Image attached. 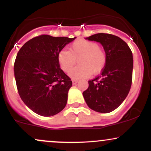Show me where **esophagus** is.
<instances>
[{
    "instance_id": "obj_1",
    "label": "esophagus",
    "mask_w": 151,
    "mask_h": 151,
    "mask_svg": "<svg viewBox=\"0 0 151 151\" xmlns=\"http://www.w3.org/2000/svg\"><path fill=\"white\" fill-rule=\"evenodd\" d=\"M77 82H78L77 80H74V79L72 80V84H76Z\"/></svg>"
}]
</instances>
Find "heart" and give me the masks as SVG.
<instances>
[{"label": "heart", "instance_id": "1", "mask_svg": "<svg viewBox=\"0 0 151 151\" xmlns=\"http://www.w3.org/2000/svg\"><path fill=\"white\" fill-rule=\"evenodd\" d=\"M58 60L65 72H70L77 60L79 65L71 71L70 76L74 79H80L89 77L91 73H99L105 67L106 55L96 42L77 40L70 45V51L59 52Z\"/></svg>", "mask_w": 151, "mask_h": 151}]
</instances>
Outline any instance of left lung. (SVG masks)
Segmentation results:
<instances>
[{
  "instance_id": "1",
  "label": "left lung",
  "mask_w": 151,
  "mask_h": 151,
  "mask_svg": "<svg viewBox=\"0 0 151 151\" xmlns=\"http://www.w3.org/2000/svg\"><path fill=\"white\" fill-rule=\"evenodd\" d=\"M86 39L103 46L106 62L101 74L88 81L89 87L83 96L91 109L109 113L117 109L129 93L133 75L132 52L126 42L114 35L98 33Z\"/></svg>"
}]
</instances>
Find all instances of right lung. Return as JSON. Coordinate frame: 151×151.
Segmentation results:
<instances>
[{"label":"right lung","instance_id":"add662e5","mask_svg":"<svg viewBox=\"0 0 151 151\" xmlns=\"http://www.w3.org/2000/svg\"><path fill=\"white\" fill-rule=\"evenodd\" d=\"M75 38L42 35L25 42L17 54L14 74L19 95L35 113L52 116L67 104L72 82L60 69L58 55Z\"/></svg>","mask_w":151,"mask_h":151}]
</instances>
